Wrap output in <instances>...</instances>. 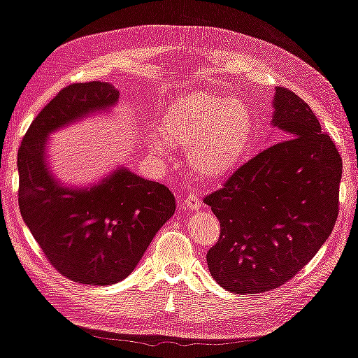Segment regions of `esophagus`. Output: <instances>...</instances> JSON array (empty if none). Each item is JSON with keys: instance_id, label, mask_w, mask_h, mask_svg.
Masks as SVG:
<instances>
[{"instance_id": "esophagus-1", "label": "esophagus", "mask_w": 358, "mask_h": 358, "mask_svg": "<svg viewBox=\"0 0 358 358\" xmlns=\"http://www.w3.org/2000/svg\"><path fill=\"white\" fill-rule=\"evenodd\" d=\"M185 207L188 210L199 209V207H201V197L197 196L196 193H189L188 196H186V199H185Z\"/></svg>"}]
</instances>
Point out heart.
Returning <instances> with one entry per match:
<instances>
[{
  "mask_svg": "<svg viewBox=\"0 0 358 358\" xmlns=\"http://www.w3.org/2000/svg\"><path fill=\"white\" fill-rule=\"evenodd\" d=\"M161 133H149L154 154L169 156L170 145L186 149V161L201 178L230 175L248 156L254 140V117L241 99L213 93H188L161 119Z\"/></svg>",
  "mask_w": 358,
  "mask_h": 358,
  "instance_id": "b5f03b06",
  "label": "heart"
}]
</instances>
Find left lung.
<instances>
[{
    "instance_id": "obj_1",
    "label": "left lung",
    "mask_w": 358,
    "mask_h": 358,
    "mask_svg": "<svg viewBox=\"0 0 358 358\" xmlns=\"http://www.w3.org/2000/svg\"><path fill=\"white\" fill-rule=\"evenodd\" d=\"M271 127L282 141L241 165L204 197L220 222L207 252L212 278L234 294L289 281L333 231L343 159L307 103L278 87Z\"/></svg>"
}]
</instances>
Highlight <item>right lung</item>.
I'll list each match as a JSON object with an SVG mask.
<instances>
[{
  "mask_svg": "<svg viewBox=\"0 0 358 358\" xmlns=\"http://www.w3.org/2000/svg\"><path fill=\"white\" fill-rule=\"evenodd\" d=\"M119 92L109 83H73L48 103L17 154L19 207L46 259L66 278L108 286L135 270L152 238L175 213L167 186L125 167L99 183L73 188L55 177L45 143L52 131L109 110Z\"/></svg>",
  "mask_w": 358,
  "mask_h": 358,
  "instance_id": "obj_1",
  "label": "right lung"
}]
</instances>
